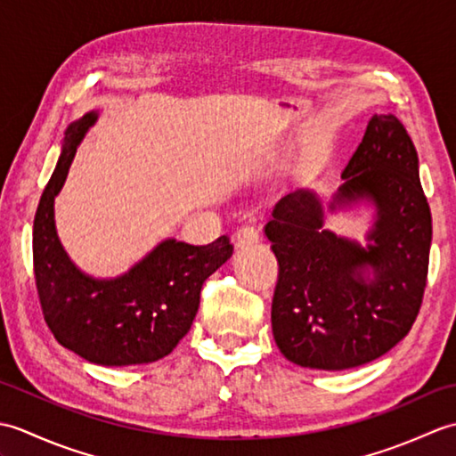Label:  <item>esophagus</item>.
<instances>
[{
	"instance_id": "obj_1",
	"label": "esophagus",
	"mask_w": 456,
	"mask_h": 456,
	"mask_svg": "<svg viewBox=\"0 0 456 456\" xmlns=\"http://www.w3.org/2000/svg\"><path fill=\"white\" fill-rule=\"evenodd\" d=\"M258 239H260V229L255 225V223H245V225H240L237 229L235 245L240 247V248H245V247L258 243Z\"/></svg>"
}]
</instances>
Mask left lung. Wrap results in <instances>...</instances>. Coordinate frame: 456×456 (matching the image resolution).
<instances>
[{"label":"left lung","instance_id":"1","mask_svg":"<svg viewBox=\"0 0 456 456\" xmlns=\"http://www.w3.org/2000/svg\"><path fill=\"white\" fill-rule=\"evenodd\" d=\"M341 178L331 211L362 200L376 208L366 247L323 229L322 201L309 190L280 200L265 227L278 260L274 341L288 361L317 370L388 353L410 333L428 286L431 209L418 151L395 115L368 121Z\"/></svg>","mask_w":456,"mask_h":456}]
</instances>
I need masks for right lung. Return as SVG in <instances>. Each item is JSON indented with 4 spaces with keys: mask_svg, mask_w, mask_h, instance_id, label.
<instances>
[{
    "mask_svg": "<svg viewBox=\"0 0 456 456\" xmlns=\"http://www.w3.org/2000/svg\"><path fill=\"white\" fill-rule=\"evenodd\" d=\"M98 119L90 111L66 129L61 159L38 201L33 266L38 302L56 341L102 366L149 364L174 351L190 331L201 286L233 255L227 235L209 245L167 239L127 274L95 280L76 268L58 240L54 198L76 149Z\"/></svg>",
    "mask_w": 456,
    "mask_h": 456,
    "instance_id": "obj_1",
    "label": "right lung"
}]
</instances>
